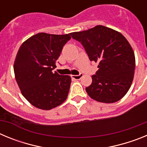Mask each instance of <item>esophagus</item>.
I'll return each mask as SVG.
<instances>
[{
    "label": "esophagus",
    "mask_w": 147,
    "mask_h": 147,
    "mask_svg": "<svg viewBox=\"0 0 147 147\" xmlns=\"http://www.w3.org/2000/svg\"><path fill=\"white\" fill-rule=\"evenodd\" d=\"M71 78L74 79V80H81L82 77L83 76V74L82 73H80L79 75H71Z\"/></svg>",
    "instance_id": "34e87169"
}]
</instances>
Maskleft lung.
<instances>
[{
	"label": "left lung",
	"mask_w": 147,
	"mask_h": 147,
	"mask_svg": "<svg viewBox=\"0 0 147 147\" xmlns=\"http://www.w3.org/2000/svg\"><path fill=\"white\" fill-rule=\"evenodd\" d=\"M81 42L90 61L98 62L92 83L85 88L97 102L114 103L126 95L132 85L136 68L134 51L120 33L104 26L71 33Z\"/></svg>",
	"instance_id": "left-lung-1"
}]
</instances>
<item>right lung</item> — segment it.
<instances>
[{
    "label": "right lung",
    "instance_id": "obj_1",
    "mask_svg": "<svg viewBox=\"0 0 147 147\" xmlns=\"http://www.w3.org/2000/svg\"><path fill=\"white\" fill-rule=\"evenodd\" d=\"M70 35L37 34L18 50L14 63L15 79L23 96L37 108L49 110L67 98L71 76L52 71Z\"/></svg>",
    "mask_w": 147,
    "mask_h": 147
}]
</instances>
